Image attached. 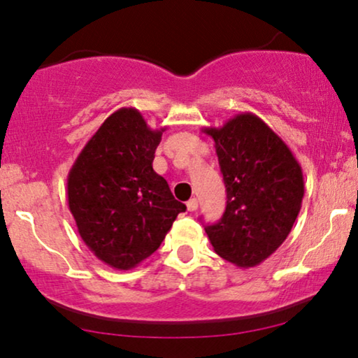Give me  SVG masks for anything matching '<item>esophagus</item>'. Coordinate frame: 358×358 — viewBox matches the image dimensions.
Segmentation results:
<instances>
[{"mask_svg": "<svg viewBox=\"0 0 358 358\" xmlns=\"http://www.w3.org/2000/svg\"><path fill=\"white\" fill-rule=\"evenodd\" d=\"M185 205H187V210H189V212H195V210L199 208V202H197V199H190L189 202L185 203Z\"/></svg>", "mask_w": 358, "mask_h": 358, "instance_id": "1", "label": "esophagus"}]
</instances>
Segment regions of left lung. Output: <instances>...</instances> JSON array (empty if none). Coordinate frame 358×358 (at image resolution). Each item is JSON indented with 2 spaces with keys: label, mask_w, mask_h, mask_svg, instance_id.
<instances>
[{
  "label": "left lung",
  "mask_w": 358,
  "mask_h": 358,
  "mask_svg": "<svg viewBox=\"0 0 358 358\" xmlns=\"http://www.w3.org/2000/svg\"><path fill=\"white\" fill-rule=\"evenodd\" d=\"M205 134L215 141L227 187V210L205 233L224 261L259 266L280 248L300 213L301 166L285 141L251 112Z\"/></svg>",
  "instance_id": "1"
}]
</instances>
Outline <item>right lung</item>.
Returning <instances> with one entry per match:
<instances>
[{
  "label": "right lung",
  "mask_w": 358,
  "mask_h": 358,
  "mask_svg": "<svg viewBox=\"0 0 358 358\" xmlns=\"http://www.w3.org/2000/svg\"><path fill=\"white\" fill-rule=\"evenodd\" d=\"M163 131L151 130L134 107H122L91 136L68 174L78 233L97 259L119 271L150 257L185 212L153 169Z\"/></svg>",
  "instance_id": "add662e5"
}]
</instances>
